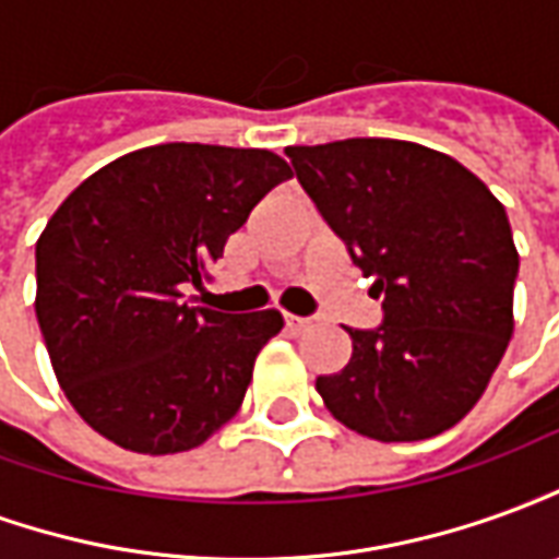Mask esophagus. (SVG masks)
Wrapping results in <instances>:
<instances>
[{"label":"esophagus","instance_id":"obj_1","mask_svg":"<svg viewBox=\"0 0 559 559\" xmlns=\"http://www.w3.org/2000/svg\"><path fill=\"white\" fill-rule=\"evenodd\" d=\"M284 323H287L290 332H302V329L311 326V320H308V317H296V314H284Z\"/></svg>","mask_w":559,"mask_h":559}]
</instances>
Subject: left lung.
<instances>
[{"label": "left lung", "mask_w": 559, "mask_h": 559, "mask_svg": "<svg viewBox=\"0 0 559 559\" xmlns=\"http://www.w3.org/2000/svg\"><path fill=\"white\" fill-rule=\"evenodd\" d=\"M284 152L383 299L380 326H344L353 356L317 377L320 399L380 443L443 433L481 399L515 329L518 251L503 203L464 164L407 140Z\"/></svg>", "instance_id": "obj_1"}]
</instances>
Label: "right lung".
Segmentation results:
<instances>
[{
	"mask_svg": "<svg viewBox=\"0 0 559 559\" xmlns=\"http://www.w3.org/2000/svg\"><path fill=\"white\" fill-rule=\"evenodd\" d=\"M293 170L269 148L160 143L92 173L35 245V314L92 431L140 455L206 443L242 407L275 308L185 302L251 209Z\"/></svg>",
	"mask_w": 559,
	"mask_h": 559,
	"instance_id": "1",
	"label": "right lung"
}]
</instances>
